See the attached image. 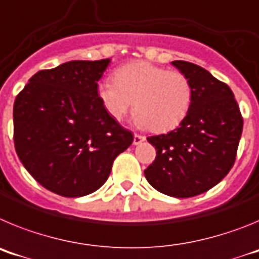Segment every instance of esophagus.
I'll return each mask as SVG.
<instances>
[{
  "label": "esophagus",
  "mask_w": 259,
  "mask_h": 259,
  "mask_svg": "<svg viewBox=\"0 0 259 259\" xmlns=\"http://www.w3.org/2000/svg\"><path fill=\"white\" fill-rule=\"evenodd\" d=\"M143 141H145V137L141 136V135H137V134L134 135V144H135V145H139V144H141Z\"/></svg>",
  "instance_id": "1"
}]
</instances>
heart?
<instances>
[{"mask_svg":"<svg viewBox=\"0 0 259 259\" xmlns=\"http://www.w3.org/2000/svg\"><path fill=\"white\" fill-rule=\"evenodd\" d=\"M97 92L111 118L122 120L135 104L137 124L154 132L175 128L192 102V87L184 74L145 61L119 67L114 81L102 80Z\"/></svg>","mask_w":259,"mask_h":259,"instance_id":"1","label":"heart"}]
</instances>
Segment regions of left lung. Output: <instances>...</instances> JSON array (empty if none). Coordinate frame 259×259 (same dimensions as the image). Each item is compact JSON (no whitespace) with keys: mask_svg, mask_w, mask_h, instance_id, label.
<instances>
[{"mask_svg":"<svg viewBox=\"0 0 259 259\" xmlns=\"http://www.w3.org/2000/svg\"><path fill=\"white\" fill-rule=\"evenodd\" d=\"M192 87L188 114L179 127L148 137L157 157L144 174L153 188L176 198L205 193L230 172L242 132V116L227 84L185 61L171 62Z\"/></svg>","mask_w":259,"mask_h":259,"instance_id":"1","label":"left lung"}]
</instances>
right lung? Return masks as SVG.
<instances>
[{
	"label": "right lung",
	"mask_w": 259,
	"mask_h": 259,
	"mask_svg": "<svg viewBox=\"0 0 259 259\" xmlns=\"http://www.w3.org/2000/svg\"><path fill=\"white\" fill-rule=\"evenodd\" d=\"M111 59L38 71L14 102V143L37 183L63 197L101 188L134 135L109 115L98 84Z\"/></svg>",
	"instance_id": "obj_1"
}]
</instances>
